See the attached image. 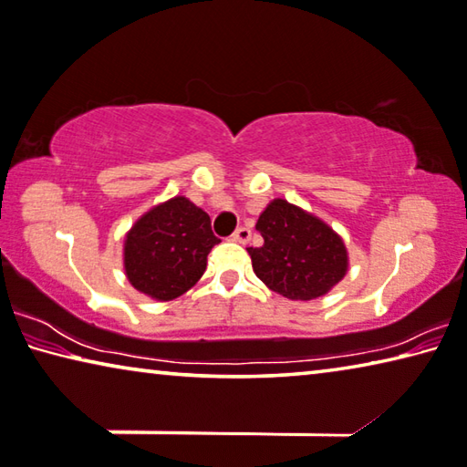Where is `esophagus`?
Listing matches in <instances>:
<instances>
[{
    "label": "esophagus",
    "instance_id": "esophagus-1",
    "mask_svg": "<svg viewBox=\"0 0 467 467\" xmlns=\"http://www.w3.org/2000/svg\"><path fill=\"white\" fill-rule=\"evenodd\" d=\"M250 235H253V232H250V227L246 225H240L235 232L232 234V240L234 242H240V244H246L250 240Z\"/></svg>",
    "mask_w": 467,
    "mask_h": 467
}]
</instances>
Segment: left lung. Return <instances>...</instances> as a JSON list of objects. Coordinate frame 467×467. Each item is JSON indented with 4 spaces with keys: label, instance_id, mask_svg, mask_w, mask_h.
<instances>
[{
    "label": "left lung",
    "instance_id": "left-lung-1",
    "mask_svg": "<svg viewBox=\"0 0 467 467\" xmlns=\"http://www.w3.org/2000/svg\"><path fill=\"white\" fill-rule=\"evenodd\" d=\"M263 246L248 248L256 277L290 300H313L347 275L348 254L338 234L311 213L277 198L256 221Z\"/></svg>",
    "mask_w": 467,
    "mask_h": 467
}]
</instances>
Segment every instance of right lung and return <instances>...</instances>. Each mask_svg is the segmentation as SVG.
<instances>
[{
  "label": "right lung",
  "instance_id": "right-lung-1",
  "mask_svg": "<svg viewBox=\"0 0 467 467\" xmlns=\"http://www.w3.org/2000/svg\"><path fill=\"white\" fill-rule=\"evenodd\" d=\"M219 242L209 214L188 198H171L150 209L127 234V279L150 298L173 300L202 277L206 256Z\"/></svg>",
  "mask_w": 467,
  "mask_h": 467
}]
</instances>
